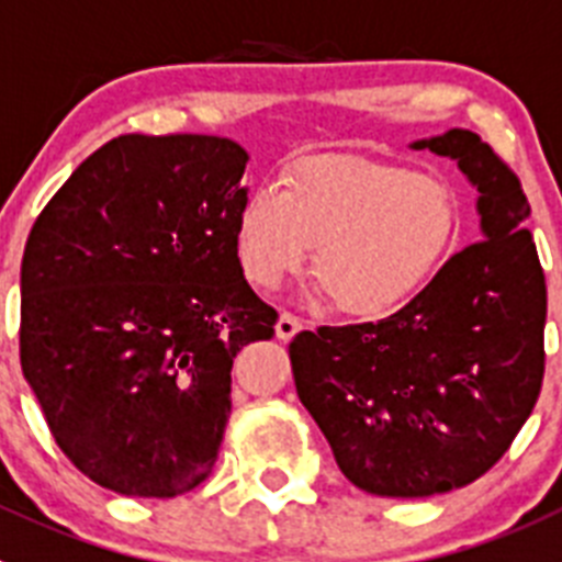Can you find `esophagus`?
<instances>
[{
    "label": "esophagus",
    "mask_w": 562,
    "mask_h": 562,
    "mask_svg": "<svg viewBox=\"0 0 562 562\" xmlns=\"http://www.w3.org/2000/svg\"><path fill=\"white\" fill-rule=\"evenodd\" d=\"M302 327H305V325H302V322L296 316H291V313H280L274 330H277V338H280V341H291V338L296 336V333H300Z\"/></svg>",
    "instance_id": "1"
}]
</instances>
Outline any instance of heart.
Returning <instances> with one entry per match:
<instances>
[{"label":"heart","mask_w":562,"mask_h":562,"mask_svg":"<svg viewBox=\"0 0 562 562\" xmlns=\"http://www.w3.org/2000/svg\"><path fill=\"white\" fill-rule=\"evenodd\" d=\"M462 235L448 181L358 156H313L282 190L257 187L235 221V251L251 285L277 291L313 255L316 296L350 318L381 322L437 277Z\"/></svg>","instance_id":"obj_1"}]
</instances>
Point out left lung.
Instances as JSON below:
<instances>
[{
	"label": "left lung",
	"instance_id": "1",
	"mask_svg": "<svg viewBox=\"0 0 562 562\" xmlns=\"http://www.w3.org/2000/svg\"><path fill=\"white\" fill-rule=\"evenodd\" d=\"M476 190L482 240L381 322L302 330L288 352L302 406L356 487L426 498L487 473L543 383L546 280L529 201L473 131L417 139Z\"/></svg>",
	"mask_w": 562,
	"mask_h": 562
}]
</instances>
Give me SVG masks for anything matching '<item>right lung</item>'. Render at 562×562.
I'll return each mask as SVG.
<instances>
[{"mask_svg": "<svg viewBox=\"0 0 562 562\" xmlns=\"http://www.w3.org/2000/svg\"><path fill=\"white\" fill-rule=\"evenodd\" d=\"M249 154L226 136L125 134L75 170L22 257V372L69 462L123 495L210 476L232 361L277 311L235 251Z\"/></svg>", "mask_w": 562, "mask_h": 562, "instance_id": "add662e5", "label": "right lung"}]
</instances>
